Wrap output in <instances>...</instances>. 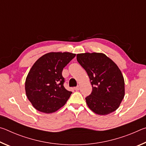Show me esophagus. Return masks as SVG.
<instances>
[{"instance_id":"1","label":"esophagus","mask_w":146,"mask_h":146,"mask_svg":"<svg viewBox=\"0 0 146 146\" xmlns=\"http://www.w3.org/2000/svg\"><path fill=\"white\" fill-rule=\"evenodd\" d=\"M74 90H75V91H78L79 90H80V87H79V86H76V87L74 88Z\"/></svg>"}]
</instances>
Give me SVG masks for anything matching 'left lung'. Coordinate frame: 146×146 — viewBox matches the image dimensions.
Here are the masks:
<instances>
[{
	"mask_svg": "<svg viewBox=\"0 0 146 146\" xmlns=\"http://www.w3.org/2000/svg\"><path fill=\"white\" fill-rule=\"evenodd\" d=\"M76 60L92 85V92L86 98L89 108L100 115L117 110L125 95L124 79L117 64L101 53L77 54Z\"/></svg>",
	"mask_w": 146,
	"mask_h": 146,
	"instance_id": "8db88e82",
	"label": "left lung"
}]
</instances>
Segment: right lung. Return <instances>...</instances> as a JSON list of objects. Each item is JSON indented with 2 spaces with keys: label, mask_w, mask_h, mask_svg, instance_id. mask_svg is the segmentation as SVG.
I'll return each instance as SVG.
<instances>
[{
  "label": "right lung",
  "mask_w": 146,
  "mask_h": 146,
  "mask_svg": "<svg viewBox=\"0 0 146 146\" xmlns=\"http://www.w3.org/2000/svg\"><path fill=\"white\" fill-rule=\"evenodd\" d=\"M75 55L70 52H51L34 63L27 75L25 90L36 110L52 113L66 104L72 92L64 87L62 72Z\"/></svg>",
  "instance_id": "1"
}]
</instances>
